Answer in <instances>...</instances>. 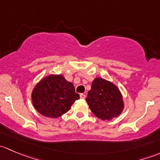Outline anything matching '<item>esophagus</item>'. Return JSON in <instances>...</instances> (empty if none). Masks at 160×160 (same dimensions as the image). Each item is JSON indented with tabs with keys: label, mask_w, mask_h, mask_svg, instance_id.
I'll use <instances>...</instances> for the list:
<instances>
[{
	"label": "esophagus",
	"mask_w": 160,
	"mask_h": 160,
	"mask_svg": "<svg viewBox=\"0 0 160 160\" xmlns=\"http://www.w3.org/2000/svg\"><path fill=\"white\" fill-rule=\"evenodd\" d=\"M80 97L81 99H85V98H86V95H85L84 93H80Z\"/></svg>",
	"instance_id": "34e87169"
}]
</instances>
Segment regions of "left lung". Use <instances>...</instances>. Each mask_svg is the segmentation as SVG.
Returning <instances> with one entry per match:
<instances>
[{
    "label": "left lung",
    "instance_id": "8db88e82",
    "mask_svg": "<svg viewBox=\"0 0 160 160\" xmlns=\"http://www.w3.org/2000/svg\"><path fill=\"white\" fill-rule=\"evenodd\" d=\"M86 101L92 113L104 121L118 117L125 108L123 97L118 88L101 77H97L92 82Z\"/></svg>",
    "mask_w": 160,
    "mask_h": 160
}]
</instances>
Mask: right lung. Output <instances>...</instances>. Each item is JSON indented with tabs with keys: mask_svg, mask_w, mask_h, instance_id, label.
I'll return each instance as SVG.
<instances>
[{
	"mask_svg": "<svg viewBox=\"0 0 160 160\" xmlns=\"http://www.w3.org/2000/svg\"><path fill=\"white\" fill-rule=\"evenodd\" d=\"M80 95L73 84L60 74H50L43 77L34 87L32 101L35 109L42 115L52 118L60 117L70 111Z\"/></svg>",
	"mask_w": 160,
	"mask_h": 160,
	"instance_id": "1",
	"label": "right lung"
}]
</instances>
